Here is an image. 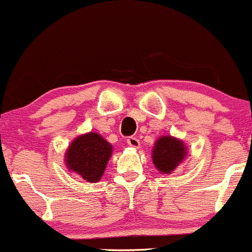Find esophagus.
Listing matches in <instances>:
<instances>
[{
    "mask_svg": "<svg viewBox=\"0 0 252 252\" xmlns=\"http://www.w3.org/2000/svg\"><path fill=\"white\" fill-rule=\"evenodd\" d=\"M127 145L130 146V147H133V148H140V140L136 137H128Z\"/></svg>",
    "mask_w": 252,
    "mask_h": 252,
    "instance_id": "esophagus-1",
    "label": "esophagus"
}]
</instances>
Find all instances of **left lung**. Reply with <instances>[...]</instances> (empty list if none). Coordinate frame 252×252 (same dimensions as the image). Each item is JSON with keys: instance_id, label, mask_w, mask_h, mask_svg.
I'll return each instance as SVG.
<instances>
[{"instance_id": "8db88e82", "label": "left lung", "mask_w": 252, "mask_h": 252, "mask_svg": "<svg viewBox=\"0 0 252 252\" xmlns=\"http://www.w3.org/2000/svg\"><path fill=\"white\" fill-rule=\"evenodd\" d=\"M188 155V147L174 136H160L152 150V162L162 174H172L174 169L183 163Z\"/></svg>"}]
</instances>
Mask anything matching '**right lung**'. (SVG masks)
Masks as SVG:
<instances>
[{"label":"right lung","instance_id":"obj_1","mask_svg":"<svg viewBox=\"0 0 252 252\" xmlns=\"http://www.w3.org/2000/svg\"><path fill=\"white\" fill-rule=\"evenodd\" d=\"M112 151V146L101 135L92 131L71 141L65 151L64 163L69 172L88 183H96L104 174Z\"/></svg>","mask_w":252,"mask_h":252}]
</instances>
